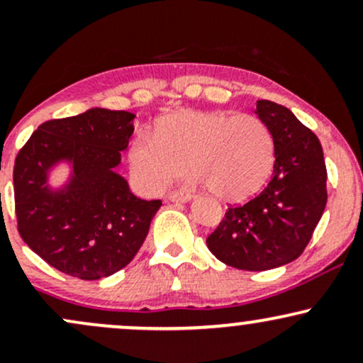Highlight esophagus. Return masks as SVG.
I'll return each mask as SVG.
<instances>
[{
	"label": "esophagus",
	"instance_id": "1",
	"mask_svg": "<svg viewBox=\"0 0 363 363\" xmlns=\"http://www.w3.org/2000/svg\"><path fill=\"white\" fill-rule=\"evenodd\" d=\"M167 198L169 201H174V203H186L189 201L193 196H191V193L187 189H181V191H174V193H170Z\"/></svg>",
	"mask_w": 363,
	"mask_h": 363
}]
</instances>
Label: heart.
Returning <instances> with one entry per match:
<instances>
[{"mask_svg":"<svg viewBox=\"0 0 363 363\" xmlns=\"http://www.w3.org/2000/svg\"><path fill=\"white\" fill-rule=\"evenodd\" d=\"M128 160L136 182L148 193L164 189L189 162L211 194L244 201L272 176L274 141L257 116L184 109L158 119L153 136H135Z\"/></svg>","mask_w":363,"mask_h":363,"instance_id":"b5f03b06","label":"heart"}]
</instances>
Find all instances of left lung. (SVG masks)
<instances>
[{
    "instance_id": "8db88e82",
    "label": "left lung",
    "mask_w": 363,
    "mask_h": 363,
    "mask_svg": "<svg viewBox=\"0 0 363 363\" xmlns=\"http://www.w3.org/2000/svg\"><path fill=\"white\" fill-rule=\"evenodd\" d=\"M256 114L274 141L273 177L251 201L228 208L206 239L216 259L245 272H266L297 259L328 201L318 136L280 104L257 101Z\"/></svg>"
}]
</instances>
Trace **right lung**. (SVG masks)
<instances>
[{
    "label": "right lung",
    "instance_id": "right-lung-1",
    "mask_svg": "<svg viewBox=\"0 0 363 363\" xmlns=\"http://www.w3.org/2000/svg\"><path fill=\"white\" fill-rule=\"evenodd\" d=\"M135 114L95 107L45 121L15 158L18 234L35 254L80 280H101L131 262L162 206L136 198L116 172ZM74 165L68 185L52 191L47 176L57 161Z\"/></svg>",
    "mask_w": 363,
    "mask_h": 363
}]
</instances>
